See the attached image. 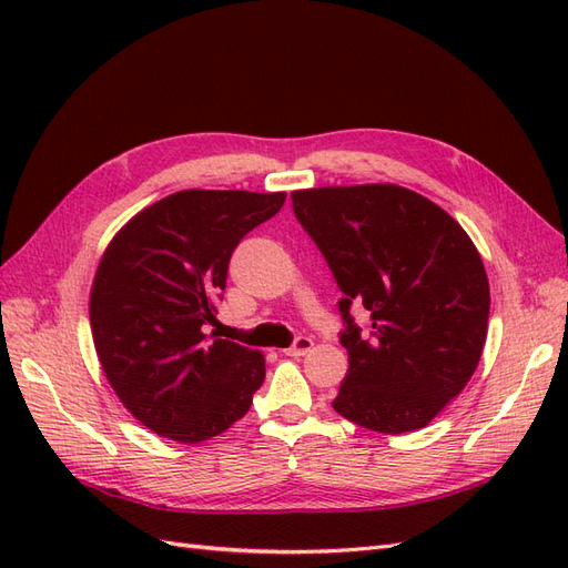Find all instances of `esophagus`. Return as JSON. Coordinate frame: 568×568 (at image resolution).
I'll return each instance as SVG.
<instances>
[{
	"label": "esophagus",
	"mask_w": 568,
	"mask_h": 568,
	"mask_svg": "<svg viewBox=\"0 0 568 568\" xmlns=\"http://www.w3.org/2000/svg\"><path fill=\"white\" fill-rule=\"evenodd\" d=\"M313 346H315V343H313L311 336H298V338L294 341V346L286 348L284 353H286L288 357H301V355H305V353H311Z\"/></svg>",
	"instance_id": "1"
}]
</instances>
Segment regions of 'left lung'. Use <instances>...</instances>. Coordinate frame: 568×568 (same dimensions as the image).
Returning <instances> with one entry per match:
<instances>
[{"mask_svg": "<svg viewBox=\"0 0 568 568\" xmlns=\"http://www.w3.org/2000/svg\"><path fill=\"white\" fill-rule=\"evenodd\" d=\"M291 201L343 294L351 367L334 409L379 434L424 428L467 386L488 334L490 288L469 234L398 184L303 189ZM353 304L371 313L369 333Z\"/></svg>", "mask_w": 568, "mask_h": 568, "instance_id": "left-lung-1", "label": "left lung"}]
</instances>
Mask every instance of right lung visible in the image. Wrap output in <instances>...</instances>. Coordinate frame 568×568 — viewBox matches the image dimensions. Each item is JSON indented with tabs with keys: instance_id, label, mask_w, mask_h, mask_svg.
I'll list each match as a JSON object with an SVG mask.
<instances>
[{
	"instance_id": "obj_1",
	"label": "right lung",
	"mask_w": 568,
	"mask_h": 568,
	"mask_svg": "<svg viewBox=\"0 0 568 568\" xmlns=\"http://www.w3.org/2000/svg\"><path fill=\"white\" fill-rule=\"evenodd\" d=\"M284 199L184 189L136 213L101 255L90 296L99 363L159 436L201 443L227 432L263 386V353L209 329L234 248Z\"/></svg>"
}]
</instances>
